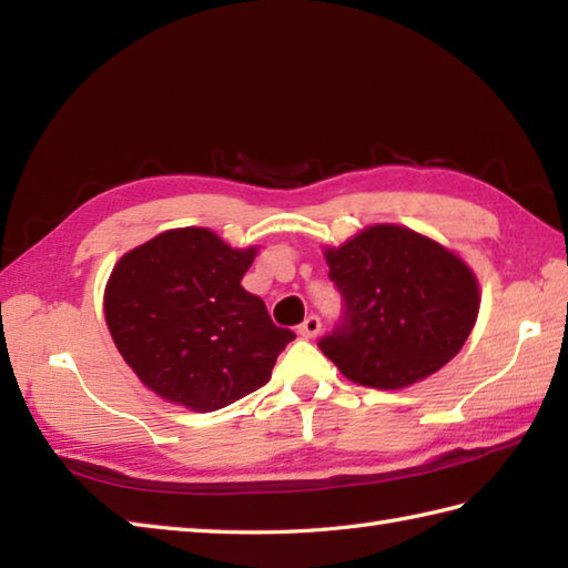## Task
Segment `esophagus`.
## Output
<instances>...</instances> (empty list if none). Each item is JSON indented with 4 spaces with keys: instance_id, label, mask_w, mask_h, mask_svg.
I'll return each mask as SVG.
<instances>
[{
    "instance_id": "obj_1",
    "label": "esophagus",
    "mask_w": 568,
    "mask_h": 568,
    "mask_svg": "<svg viewBox=\"0 0 568 568\" xmlns=\"http://www.w3.org/2000/svg\"><path fill=\"white\" fill-rule=\"evenodd\" d=\"M320 327H322L320 317H317V315H310V317L303 322V325L297 327V335L305 337V339H313V337L320 335Z\"/></svg>"
}]
</instances>
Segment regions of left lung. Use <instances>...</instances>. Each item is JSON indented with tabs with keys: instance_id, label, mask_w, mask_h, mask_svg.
I'll use <instances>...</instances> for the list:
<instances>
[{
	"instance_id": "8db88e82",
	"label": "left lung",
	"mask_w": 568,
	"mask_h": 568,
	"mask_svg": "<svg viewBox=\"0 0 568 568\" xmlns=\"http://www.w3.org/2000/svg\"><path fill=\"white\" fill-rule=\"evenodd\" d=\"M344 297L342 325L320 349L354 384L406 388L436 374L470 337L480 285L458 253L398 224L327 246Z\"/></svg>"
}]
</instances>
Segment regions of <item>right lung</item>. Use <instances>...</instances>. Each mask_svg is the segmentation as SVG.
Listing matches in <instances>:
<instances>
[{"mask_svg":"<svg viewBox=\"0 0 568 568\" xmlns=\"http://www.w3.org/2000/svg\"><path fill=\"white\" fill-rule=\"evenodd\" d=\"M258 248H231L214 231L170 229L115 263L103 313L122 359L160 398L216 410L271 379L295 339L263 300L243 291Z\"/></svg>","mask_w":568,"mask_h":568,"instance_id":"obj_1","label":"right lung"}]
</instances>
